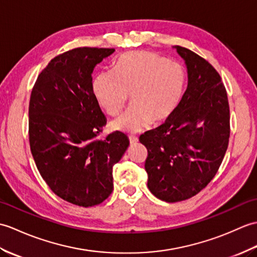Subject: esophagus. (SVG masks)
Returning <instances> with one entry per match:
<instances>
[{"label":"esophagus","instance_id":"esophagus-1","mask_svg":"<svg viewBox=\"0 0 257 257\" xmlns=\"http://www.w3.org/2000/svg\"><path fill=\"white\" fill-rule=\"evenodd\" d=\"M128 140H130V143H131V144H135L136 142L139 141V139L136 138V136H130Z\"/></svg>","mask_w":257,"mask_h":257}]
</instances>
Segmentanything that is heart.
Instances as JSON below:
<instances>
[{
    "instance_id": "obj_1",
    "label": "heart",
    "mask_w": 257,
    "mask_h": 257,
    "mask_svg": "<svg viewBox=\"0 0 257 257\" xmlns=\"http://www.w3.org/2000/svg\"><path fill=\"white\" fill-rule=\"evenodd\" d=\"M185 83V70L177 61L150 51H133L119 57L112 71H100L92 90L100 106L111 115L123 109L131 92L133 105L111 126L138 133L152 121L158 123L170 116L182 98Z\"/></svg>"
}]
</instances>
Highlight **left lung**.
I'll list each match as a JSON object with an SVG mask.
<instances>
[{
	"label": "left lung",
	"instance_id": "left-lung-1",
	"mask_svg": "<svg viewBox=\"0 0 257 257\" xmlns=\"http://www.w3.org/2000/svg\"><path fill=\"white\" fill-rule=\"evenodd\" d=\"M174 48L187 66V89L165 123L140 136L148 153V189L166 202L186 200L207 187L230 138L229 101L218 71L193 51Z\"/></svg>",
	"mask_w": 257,
	"mask_h": 257
}]
</instances>
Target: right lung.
Here are the masks:
<instances>
[{"mask_svg": "<svg viewBox=\"0 0 257 257\" xmlns=\"http://www.w3.org/2000/svg\"><path fill=\"white\" fill-rule=\"evenodd\" d=\"M114 48L79 47L56 56L39 73L28 109V134L39 174L55 195L79 207L103 202L113 190V166L128 138L96 139L106 118L92 90L94 67Z\"/></svg>", "mask_w": 257, "mask_h": 257, "instance_id": "obj_1", "label": "right lung"}]
</instances>
